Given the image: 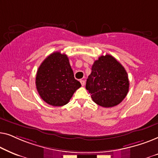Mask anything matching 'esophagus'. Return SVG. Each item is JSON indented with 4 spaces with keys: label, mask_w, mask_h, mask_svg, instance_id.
<instances>
[{
    "label": "esophagus",
    "mask_w": 158,
    "mask_h": 158,
    "mask_svg": "<svg viewBox=\"0 0 158 158\" xmlns=\"http://www.w3.org/2000/svg\"><path fill=\"white\" fill-rule=\"evenodd\" d=\"M80 82H81L82 86H84V85H85V81H83V80H81V81Z\"/></svg>",
    "instance_id": "esophagus-1"
}]
</instances>
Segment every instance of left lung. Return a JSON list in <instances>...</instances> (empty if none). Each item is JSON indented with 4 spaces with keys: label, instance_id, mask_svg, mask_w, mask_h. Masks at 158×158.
<instances>
[{
    "label": "left lung",
    "instance_id": "8db88e82",
    "mask_svg": "<svg viewBox=\"0 0 158 158\" xmlns=\"http://www.w3.org/2000/svg\"><path fill=\"white\" fill-rule=\"evenodd\" d=\"M85 88L93 101L109 108L119 104L129 91L128 75L119 62L110 55L101 56L94 62Z\"/></svg>",
    "mask_w": 158,
    "mask_h": 158
}]
</instances>
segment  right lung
Listing matches in <instances>:
<instances>
[{"label":"right lung","instance_id":"obj_1","mask_svg":"<svg viewBox=\"0 0 158 158\" xmlns=\"http://www.w3.org/2000/svg\"><path fill=\"white\" fill-rule=\"evenodd\" d=\"M36 86L40 97L47 103L62 106L70 101L81 84L75 79L68 56L55 52L39 67Z\"/></svg>","mask_w":158,"mask_h":158}]
</instances>
